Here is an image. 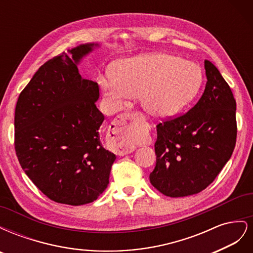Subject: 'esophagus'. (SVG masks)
Returning a JSON list of instances; mask_svg holds the SVG:
<instances>
[{"label": "esophagus", "mask_w": 253, "mask_h": 253, "mask_svg": "<svg viewBox=\"0 0 253 253\" xmlns=\"http://www.w3.org/2000/svg\"><path fill=\"white\" fill-rule=\"evenodd\" d=\"M137 114L124 113L117 116L109 128V138L113 145V150L119 156H124L134 151L129 143L131 136L134 133V120Z\"/></svg>", "instance_id": "1"}]
</instances>
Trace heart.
Wrapping results in <instances>:
<instances>
[{
	"label": "heart",
	"mask_w": 253,
	"mask_h": 253,
	"mask_svg": "<svg viewBox=\"0 0 253 253\" xmlns=\"http://www.w3.org/2000/svg\"><path fill=\"white\" fill-rule=\"evenodd\" d=\"M99 83L115 108L140 96L145 111L165 118L179 113L196 97L203 72L191 61L169 53H151L122 61L115 68V76L101 77Z\"/></svg>",
	"instance_id": "obj_1"
}]
</instances>
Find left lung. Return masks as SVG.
<instances>
[{
    "instance_id": "8db88e82",
    "label": "left lung",
    "mask_w": 253,
    "mask_h": 253,
    "mask_svg": "<svg viewBox=\"0 0 253 253\" xmlns=\"http://www.w3.org/2000/svg\"><path fill=\"white\" fill-rule=\"evenodd\" d=\"M206 87L186 114L157 125L156 166L150 181L170 197L200 193L230 159L236 142V102L215 65L205 60Z\"/></svg>"
}]
</instances>
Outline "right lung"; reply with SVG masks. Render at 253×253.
Returning <instances> with one entry per match:
<instances>
[{
  "label": "right lung",
  "instance_id": "obj_1",
  "mask_svg": "<svg viewBox=\"0 0 253 253\" xmlns=\"http://www.w3.org/2000/svg\"><path fill=\"white\" fill-rule=\"evenodd\" d=\"M98 44H81L48 60L21 91L14 113V149L23 171L49 200L71 206L96 201L116 159L99 128L97 82L83 79L80 60Z\"/></svg>",
  "mask_w": 253,
  "mask_h": 253
}]
</instances>
